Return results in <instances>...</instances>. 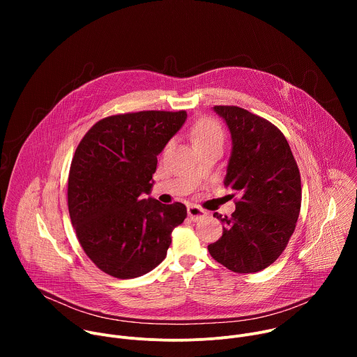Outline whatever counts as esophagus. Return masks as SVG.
Wrapping results in <instances>:
<instances>
[{
    "mask_svg": "<svg viewBox=\"0 0 357 357\" xmlns=\"http://www.w3.org/2000/svg\"><path fill=\"white\" fill-rule=\"evenodd\" d=\"M188 216L190 218V220L196 222V220H200V219H203V218H206V216H208V212L203 211L202 208H199V206H196V205H190V206L188 208Z\"/></svg>",
    "mask_w": 357,
    "mask_h": 357,
    "instance_id": "esophagus-1",
    "label": "esophagus"
}]
</instances>
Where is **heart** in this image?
I'll return each instance as SVG.
<instances>
[{
	"label": "heart",
	"mask_w": 357,
	"mask_h": 357,
	"mask_svg": "<svg viewBox=\"0 0 357 357\" xmlns=\"http://www.w3.org/2000/svg\"><path fill=\"white\" fill-rule=\"evenodd\" d=\"M190 138L195 145L211 141H223L222 126L212 117H202L190 127Z\"/></svg>",
	"instance_id": "1"
}]
</instances>
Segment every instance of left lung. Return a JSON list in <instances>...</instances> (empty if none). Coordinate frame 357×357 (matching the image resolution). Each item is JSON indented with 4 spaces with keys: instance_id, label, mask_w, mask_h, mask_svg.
Masks as SVG:
<instances>
[{
    "instance_id": "8db88e82",
    "label": "left lung",
    "mask_w": 357,
    "mask_h": 357,
    "mask_svg": "<svg viewBox=\"0 0 357 357\" xmlns=\"http://www.w3.org/2000/svg\"><path fill=\"white\" fill-rule=\"evenodd\" d=\"M215 112L231 134L225 185L238 199L231 216L213 215L225 226L208 250L234 273H257L281 256L295 230L302 196L299 169L287 138L273 123L237 106H215Z\"/></svg>"
}]
</instances>
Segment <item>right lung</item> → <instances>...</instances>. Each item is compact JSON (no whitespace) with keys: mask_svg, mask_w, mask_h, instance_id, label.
<instances>
[{"mask_svg":"<svg viewBox=\"0 0 357 357\" xmlns=\"http://www.w3.org/2000/svg\"><path fill=\"white\" fill-rule=\"evenodd\" d=\"M185 120V110L109 116L79 142L68 178L69 215L86 256L103 273L135 278L167 257L186 208L144 193L151 190L157 155Z\"/></svg>","mask_w":357,"mask_h":357,"instance_id":"1","label":"right lung"}]
</instances>
